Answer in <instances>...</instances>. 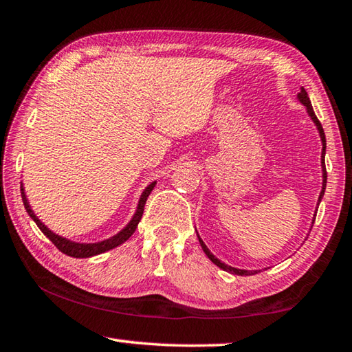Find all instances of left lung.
Here are the masks:
<instances>
[{
	"instance_id": "1",
	"label": "left lung",
	"mask_w": 352,
	"mask_h": 352,
	"mask_svg": "<svg viewBox=\"0 0 352 352\" xmlns=\"http://www.w3.org/2000/svg\"><path fill=\"white\" fill-rule=\"evenodd\" d=\"M298 99H300V102L306 107L307 109V113H309V116L312 118V121L315 122V126H317V129H318V132H320V138H321V144H323V151H321V168H323V189H321V194H320V197H318V205H320V201H321V199H323V194H324V189H326V178H327V174H326V166H324V153H326V136H324V132H323V127H321V122L318 121V118L315 116V113H314V109H312V104H311V99H309V96H307V91L305 90V88H301V91L298 93ZM314 223V222H312ZM199 236V234H197ZM199 242H200V245H201V248H204V252H205V254L208 256V258H210L214 264H216L217 267H220V269L222 270H225V272H230V273H233V275H239V276H245V275H250V273H258V272H250V270H241V269H234V267H231V265H226V264H223L222 261H219L216 256H214L210 250H208V247L205 245L204 243V241L200 239V236H199Z\"/></svg>"
}]
</instances>
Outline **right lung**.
<instances>
[{
	"instance_id": "obj_1",
	"label": "right lung",
	"mask_w": 352,
	"mask_h": 352,
	"mask_svg": "<svg viewBox=\"0 0 352 352\" xmlns=\"http://www.w3.org/2000/svg\"><path fill=\"white\" fill-rule=\"evenodd\" d=\"M155 184H157V182H153L148 184V186L144 189V192L141 194L140 197V201H138V208H136V212L133 214V217L130 222L127 223V226L124 230L119 231V233L116 236L110 237V239H105V241H100V242H96V243H79V242H73V241H68L65 239V237L58 236L56 233H52V231L47 228V226H45V223L40 222V219L35 216L34 211L31 210V206H29V201L26 199V194H25V188H23L21 184V199H23V205H25L26 211L29 216H31V219L34 220L35 223H37L38 228L41 230V233H43L47 239H50L54 245L60 250L62 253L71 256V258H90V256H96V254H100V253H105L109 252V250L111 248H116L118 245H121V243L126 242L130 236H132L135 233L136 226H138L140 220L142 217V212H144V205H146V200L148 197V194L152 192V189L155 188Z\"/></svg>"
}]
</instances>
